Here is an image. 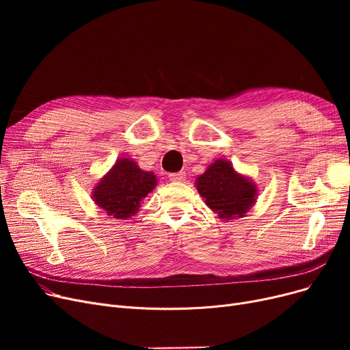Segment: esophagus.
<instances>
[{"label": "esophagus", "mask_w": 350, "mask_h": 350, "mask_svg": "<svg viewBox=\"0 0 350 350\" xmlns=\"http://www.w3.org/2000/svg\"><path fill=\"white\" fill-rule=\"evenodd\" d=\"M170 181H183L186 178V173L185 172H178V173H172L169 174Z\"/></svg>", "instance_id": "esophagus-1"}]
</instances>
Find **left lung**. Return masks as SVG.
<instances>
[{
	"label": "left lung",
	"mask_w": 350,
	"mask_h": 350,
	"mask_svg": "<svg viewBox=\"0 0 350 350\" xmlns=\"http://www.w3.org/2000/svg\"><path fill=\"white\" fill-rule=\"evenodd\" d=\"M196 187L206 204L219 218L244 217L256 200V185L248 177L238 174L226 159H218L197 177Z\"/></svg>",
	"instance_id": "obj_1"
}]
</instances>
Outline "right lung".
<instances>
[{
	"instance_id": "add662e5",
	"label": "right lung",
	"mask_w": 350,
	"mask_h": 350,
	"mask_svg": "<svg viewBox=\"0 0 350 350\" xmlns=\"http://www.w3.org/2000/svg\"><path fill=\"white\" fill-rule=\"evenodd\" d=\"M157 185L153 172L142 170L131 159H119L94 187V201L107 215L126 219L139 211L140 201Z\"/></svg>"
}]
</instances>
